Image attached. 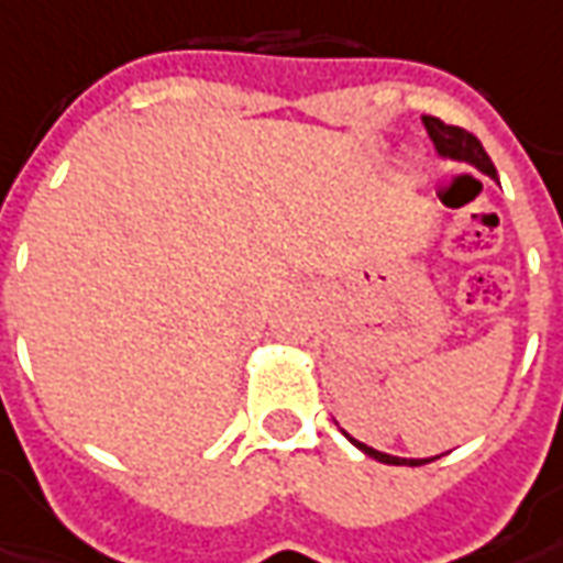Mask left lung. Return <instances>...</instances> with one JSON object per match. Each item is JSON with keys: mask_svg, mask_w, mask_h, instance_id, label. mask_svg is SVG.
<instances>
[{"mask_svg": "<svg viewBox=\"0 0 563 563\" xmlns=\"http://www.w3.org/2000/svg\"><path fill=\"white\" fill-rule=\"evenodd\" d=\"M423 128H427V133H430V140L435 143L439 154H444V157H456V161H465V164L477 166L481 173L495 178L493 161H489V154L483 152L481 140H477L472 131L456 128V124L441 122V119H435V115H423ZM349 441H352L355 448H361L366 456H373V460L378 462H387V465H427V462L439 460V456H432V460H399V456H387V453L373 451V448H366V444H361V441L355 439H349Z\"/></svg>", "mask_w": 563, "mask_h": 563, "instance_id": "left-lung-1", "label": "left lung"}]
</instances>
